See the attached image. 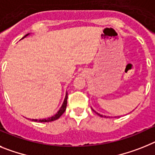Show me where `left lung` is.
I'll return each instance as SVG.
<instances>
[{"mask_svg":"<svg viewBox=\"0 0 155 155\" xmlns=\"http://www.w3.org/2000/svg\"><path fill=\"white\" fill-rule=\"evenodd\" d=\"M92 110H93V109H92ZM93 111H94V112H95V113H97V115H100V116H101V117H103V116H102V115H100V114H98V113H97V112H96V111H94V110H93ZM104 117H106V116H104Z\"/></svg>","mask_w":155,"mask_h":155,"instance_id":"obj_1","label":"left lung"}]
</instances>
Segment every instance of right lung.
<instances>
[{
  "label": "right lung",
  "instance_id": "1",
  "mask_svg": "<svg viewBox=\"0 0 155 155\" xmlns=\"http://www.w3.org/2000/svg\"><path fill=\"white\" fill-rule=\"evenodd\" d=\"M29 34V33L26 34L24 37H25ZM67 99H68V94H66V95H65L64 102H63L62 106L61 107V108H60V109H59V111L56 113V115H54V116L50 117V118H44V119H32V121H34V122H51V121H54V120H56V119H58V118H60V117H61V115H62L64 111H65V109H66V106H67Z\"/></svg>",
  "mask_w": 155,
  "mask_h": 155
}]
</instances>
